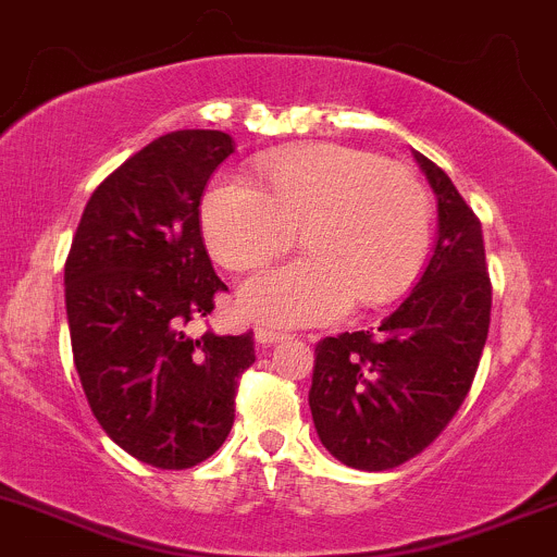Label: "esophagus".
<instances>
[{"instance_id": "esophagus-1", "label": "esophagus", "mask_w": 557, "mask_h": 557, "mask_svg": "<svg viewBox=\"0 0 557 557\" xmlns=\"http://www.w3.org/2000/svg\"><path fill=\"white\" fill-rule=\"evenodd\" d=\"M285 337H288V334H285V332H274V329H263V326L256 329V343L263 345V348H269V345L283 343Z\"/></svg>"}]
</instances>
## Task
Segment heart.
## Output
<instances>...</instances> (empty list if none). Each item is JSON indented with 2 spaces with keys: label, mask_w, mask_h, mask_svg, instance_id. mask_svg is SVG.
<instances>
[{
  "label": "heart",
  "mask_w": 557,
  "mask_h": 557,
  "mask_svg": "<svg viewBox=\"0 0 557 557\" xmlns=\"http://www.w3.org/2000/svg\"><path fill=\"white\" fill-rule=\"evenodd\" d=\"M261 187L239 176L209 185L201 231L223 267L252 272L288 250L307 256L256 274L236 294L242 315L269 326L337 321L397 299L430 247V196L419 176L364 149L310 144L269 154Z\"/></svg>",
  "instance_id": "obj_1"
}]
</instances>
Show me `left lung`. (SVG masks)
Wrapping results in <instances>:
<instances>
[{"label": "left lung", "mask_w": 557, "mask_h": 557, "mask_svg": "<svg viewBox=\"0 0 557 557\" xmlns=\"http://www.w3.org/2000/svg\"><path fill=\"white\" fill-rule=\"evenodd\" d=\"M438 198L433 258L377 332H345L315 348L310 410L329 455L388 471L428 449L471 392L490 332L482 223L449 176L413 152Z\"/></svg>", "instance_id": "obj_1"}]
</instances>
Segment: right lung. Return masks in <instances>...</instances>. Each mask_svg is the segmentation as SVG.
<instances>
[{
  "mask_svg": "<svg viewBox=\"0 0 557 557\" xmlns=\"http://www.w3.org/2000/svg\"><path fill=\"white\" fill-rule=\"evenodd\" d=\"M234 138L176 129L124 160L86 203L64 263L70 343L89 408L135 460L182 471L234 428L252 332L187 334L225 290L203 247V187Z\"/></svg>",
  "mask_w": 557,
  "mask_h": 557,
  "instance_id": "1",
  "label": "right lung"
}]
</instances>
